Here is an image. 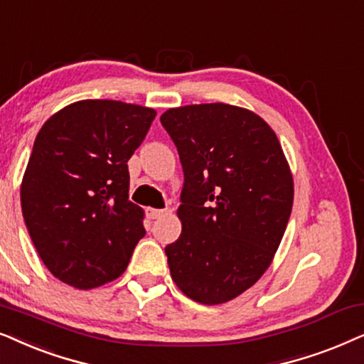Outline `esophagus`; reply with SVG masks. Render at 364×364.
Masks as SVG:
<instances>
[{"label": "esophagus", "mask_w": 364, "mask_h": 364, "mask_svg": "<svg viewBox=\"0 0 364 364\" xmlns=\"http://www.w3.org/2000/svg\"><path fill=\"white\" fill-rule=\"evenodd\" d=\"M163 213H164V210H156V208H149L146 215H148L149 220H156V218L163 216Z\"/></svg>", "instance_id": "esophagus-1"}]
</instances>
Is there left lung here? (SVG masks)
<instances>
[{"label":"left lung","mask_w":364,"mask_h":364,"mask_svg":"<svg viewBox=\"0 0 364 364\" xmlns=\"http://www.w3.org/2000/svg\"><path fill=\"white\" fill-rule=\"evenodd\" d=\"M185 185L181 235L164 251L176 287L201 304L228 303L269 268L293 208L288 159L271 126L225 103L169 108Z\"/></svg>","instance_id":"8db88e82"}]
</instances>
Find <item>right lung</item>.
Listing matches in <instances>:
<instances>
[{
	"instance_id": "right-lung-1",
	"label": "right lung",
	"mask_w": 364,
	"mask_h": 364,
	"mask_svg": "<svg viewBox=\"0 0 364 364\" xmlns=\"http://www.w3.org/2000/svg\"><path fill=\"white\" fill-rule=\"evenodd\" d=\"M156 111L81 100L41 126L23 174L21 210L51 274L93 289L124 273L144 236L143 208L128 200V159Z\"/></svg>"
}]
</instances>
